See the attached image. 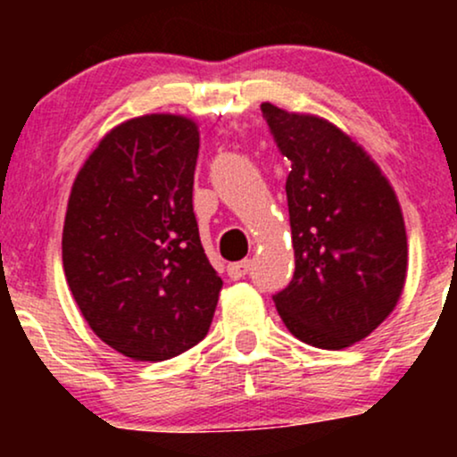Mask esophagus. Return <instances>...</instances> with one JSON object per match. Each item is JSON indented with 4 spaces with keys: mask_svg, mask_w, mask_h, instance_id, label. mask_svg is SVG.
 <instances>
[{
    "mask_svg": "<svg viewBox=\"0 0 457 457\" xmlns=\"http://www.w3.org/2000/svg\"><path fill=\"white\" fill-rule=\"evenodd\" d=\"M251 270V262L249 260H243V262H234V264L228 266V275L232 277L234 281L238 279H245L246 275H249Z\"/></svg>",
    "mask_w": 457,
    "mask_h": 457,
    "instance_id": "esophagus-1",
    "label": "esophagus"
}]
</instances>
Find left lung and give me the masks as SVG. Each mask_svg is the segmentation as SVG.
<instances>
[{"label":"left lung","mask_w":457,"mask_h":457,"mask_svg":"<svg viewBox=\"0 0 457 457\" xmlns=\"http://www.w3.org/2000/svg\"><path fill=\"white\" fill-rule=\"evenodd\" d=\"M286 180L296 269L272 295L301 342L339 350L367 337L393 312L406 279L400 204L378 165L316 115L262 104Z\"/></svg>","instance_id":"obj_1"}]
</instances>
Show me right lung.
Listing matches in <instances>:
<instances>
[{"mask_svg":"<svg viewBox=\"0 0 457 457\" xmlns=\"http://www.w3.org/2000/svg\"><path fill=\"white\" fill-rule=\"evenodd\" d=\"M195 122L152 113L115 127L79 171L62 236L68 287L94 333L135 361L202 342L223 281L204 253Z\"/></svg>","mask_w":457,"mask_h":457,"instance_id":"1","label":"right lung"}]
</instances>
